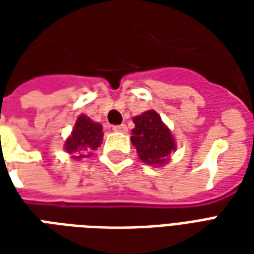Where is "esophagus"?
Segmentation results:
<instances>
[{
  "instance_id": "obj_1",
  "label": "esophagus",
  "mask_w": 254,
  "mask_h": 254,
  "mask_svg": "<svg viewBox=\"0 0 254 254\" xmlns=\"http://www.w3.org/2000/svg\"><path fill=\"white\" fill-rule=\"evenodd\" d=\"M113 130L114 132H120V133H127V125H116V127H113Z\"/></svg>"
}]
</instances>
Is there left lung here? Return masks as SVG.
<instances>
[{"label": "left lung", "instance_id": "obj_1", "mask_svg": "<svg viewBox=\"0 0 254 254\" xmlns=\"http://www.w3.org/2000/svg\"><path fill=\"white\" fill-rule=\"evenodd\" d=\"M133 122L134 129H132L130 140L137 149L138 158L147 165H166L170 160V155L176 151V141L159 114L148 110L134 117Z\"/></svg>", "mask_w": 254, "mask_h": 254}]
</instances>
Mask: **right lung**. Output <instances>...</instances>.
<instances>
[{
  "instance_id": "right-lung-1",
  "label": "right lung",
  "mask_w": 254,
  "mask_h": 254,
  "mask_svg": "<svg viewBox=\"0 0 254 254\" xmlns=\"http://www.w3.org/2000/svg\"><path fill=\"white\" fill-rule=\"evenodd\" d=\"M102 140H103L102 125L81 114L78 116L72 134L66 138L64 147L67 154L72 155L73 159L80 160L89 156L91 155L89 152L98 148Z\"/></svg>"
}]
</instances>
